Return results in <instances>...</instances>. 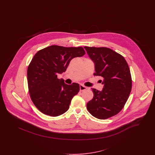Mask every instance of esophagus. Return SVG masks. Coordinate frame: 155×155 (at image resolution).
<instances>
[{
    "label": "esophagus",
    "instance_id": "1",
    "mask_svg": "<svg viewBox=\"0 0 155 155\" xmlns=\"http://www.w3.org/2000/svg\"><path fill=\"white\" fill-rule=\"evenodd\" d=\"M80 91H84V90L87 89V88L86 87H85V86L82 85H80Z\"/></svg>",
    "mask_w": 155,
    "mask_h": 155
}]
</instances>
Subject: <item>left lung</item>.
Segmentation results:
<instances>
[{"label":"left lung","instance_id":"8db88e82","mask_svg":"<svg viewBox=\"0 0 155 155\" xmlns=\"http://www.w3.org/2000/svg\"><path fill=\"white\" fill-rule=\"evenodd\" d=\"M95 64V75L102 77V91L92 88L94 97L87 104L95 117L104 120L122 110L130 96L132 80L129 66L123 56L111 49L85 46Z\"/></svg>","mask_w":155,"mask_h":155}]
</instances>
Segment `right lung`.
Instances as JSON below:
<instances>
[{
    "instance_id": "add662e5",
    "label": "right lung",
    "mask_w": 155,
    "mask_h": 155,
    "mask_svg": "<svg viewBox=\"0 0 155 155\" xmlns=\"http://www.w3.org/2000/svg\"><path fill=\"white\" fill-rule=\"evenodd\" d=\"M85 54L82 47L52 45L37 52L27 70L31 99L45 114L56 117L68 110L71 99L80 91L77 83L67 85L58 74L65 72L70 61Z\"/></svg>"
}]
</instances>
